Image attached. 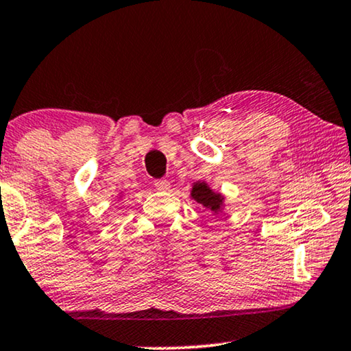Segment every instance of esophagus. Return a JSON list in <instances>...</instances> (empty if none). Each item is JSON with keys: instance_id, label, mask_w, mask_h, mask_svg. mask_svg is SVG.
<instances>
[{"instance_id": "34e87169", "label": "esophagus", "mask_w": 351, "mask_h": 351, "mask_svg": "<svg viewBox=\"0 0 351 351\" xmlns=\"http://www.w3.org/2000/svg\"><path fill=\"white\" fill-rule=\"evenodd\" d=\"M155 186L161 191H167L171 189V182L166 179H158V180H155Z\"/></svg>"}]
</instances>
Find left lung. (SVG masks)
I'll list each match as a JSON object with an SVG mask.
<instances>
[{"label": "left lung", "instance_id": "left-lung-1", "mask_svg": "<svg viewBox=\"0 0 351 351\" xmlns=\"http://www.w3.org/2000/svg\"><path fill=\"white\" fill-rule=\"evenodd\" d=\"M191 199L196 203L203 204L206 209H210L214 214H217L223 208V196L214 191L206 182H196L191 189Z\"/></svg>", "mask_w": 351, "mask_h": 351}]
</instances>
